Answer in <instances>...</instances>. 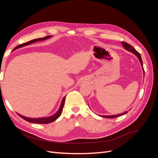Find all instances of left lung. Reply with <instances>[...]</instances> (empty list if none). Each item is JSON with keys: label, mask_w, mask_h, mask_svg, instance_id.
I'll use <instances>...</instances> for the list:
<instances>
[{"label": "left lung", "mask_w": 158, "mask_h": 158, "mask_svg": "<svg viewBox=\"0 0 158 158\" xmlns=\"http://www.w3.org/2000/svg\"><path fill=\"white\" fill-rule=\"evenodd\" d=\"M122 45H123L124 48H125L126 50L132 52L133 54H135L138 57V59H139V60H140V63L141 64V66H142V69H143V72H144V68H143V64H142V60L140 54L135 48H134V47L132 45H129L128 44H127V43L122 41ZM127 113H128V111H125V112H124V113H121V114H114V115H100V116H101L102 117H104V118H115V117H119V116L123 115V114H126Z\"/></svg>", "instance_id": "left-lung-1"}]
</instances>
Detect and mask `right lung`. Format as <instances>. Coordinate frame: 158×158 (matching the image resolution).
Wrapping results in <instances>:
<instances>
[{"instance_id":"right-lung-1","label":"right lung","mask_w":158,"mask_h":158,"mask_svg":"<svg viewBox=\"0 0 158 158\" xmlns=\"http://www.w3.org/2000/svg\"><path fill=\"white\" fill-rule=\"evenodd\" d=\"M51 37H52V35H47V36L44 37H43V38H39V39L33 40H31L30 41H28L27 43H25V44H23L18 45L17 47H16L14 49L13 51L16 50V49H17L18 48H21V47H25V46L28 45H30V44H33V43H35L36 41H40L45 40L47 39H49V38H50ZM64 102H65V97H64L63 99H62V102H61V103H60V107H59L58 111H57V112L55 114H54L53 115H51L50 117H41V118H30V117H26L25 116L21 115V114H20L19 113H18V114L20 117H22V118L24 119V120H26V121H27L28 122H30V123H37V124H47V123H52V122L55 121L56 119H57L60 117L62 112H63V107H64Z\"/></svg>"}]
</instances>
